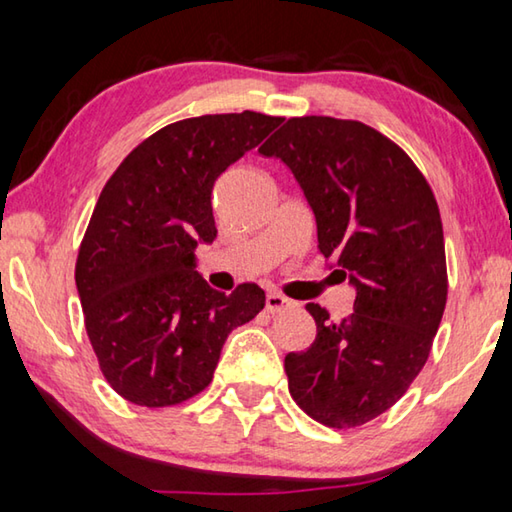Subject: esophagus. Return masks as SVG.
<instances>
[{"mask_svg":"<svg viewBox=\"0 0 512 512\" xmlns=\"http://www.w3.org/2000/svg\"><path fill=\"white\" fill-rule=\"evenodd\" d=\"M293 307V300L284 298L282 293H268L266 296V311H271V314H280L284 309H291Z\"/></svg>","mask_w":512,"mask_h":512,"instance_id":"34e87169","label":"esophagus"}]
</instances>
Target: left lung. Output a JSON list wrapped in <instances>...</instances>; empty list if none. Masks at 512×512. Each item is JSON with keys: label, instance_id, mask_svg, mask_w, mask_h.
Instances as JSON below:
<instances>
[{"label": "left lung", "instance_id": "8db88e82", "mask_svg": "<svg viewBox=\"0 0 512 512\" xmlns=\"http://www.w3.org/2000/svg\"><path fill=\"white\" fill-rule=\"evenodd\" d=\"M259 153L293 171L316 216L318 250L357 289L354 314L341 323L307 305L316 339L284 357L289 393L325 427H361L409 391L443 320L436 196L400 146L354 119L291 117Z\"/></svg>", "mask_w": 512, "mask_h": 512}]
</instances>
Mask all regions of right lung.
Returning a JSON list of instances; mask_svg holds the SVG:
<instances>
[{
    "mask_svg": "<svg viewBox=\"0 0 512 512\" xmlns=\"http://www.w3.org/2000/svg\"><path fill=\"white\" fill-rule=\"evenodd\" d=\"M282 117L244 110L173 121L121 160L76 257L85 332L112 391L146 409L205 391L232 329L266 296L255 282L216 291L194 271L214 241L212 187Z\"/></svg>",
    "mask_w": 512,
    "mask_h": 512,
    "instance_id": "add662e5",
    "label": "right lung"
}]
</instances>
